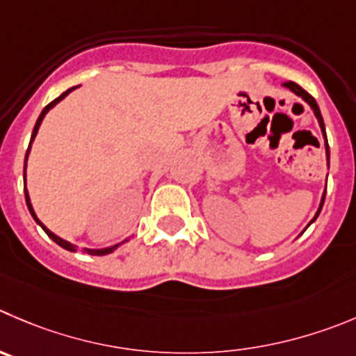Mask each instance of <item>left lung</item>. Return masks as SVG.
Masks as SVG:
<instances>
[{"mask_svg": "<svg viewBox=\"0 0 356 356\" xmlns=\"http://www.w3.org/2000/svg\"><path fill=\"white\" fill-rule=\"evenodd\" d=\"M283 87H286V89H290L292 90L293 94H297V96L299 97H302L304 101H306L307 104H309L311 106V110L314 111V117L318 118V124H320V129H321V134H323V138H325V152H327V162H328V159H330V152H328V143H327V133H325V124H323V117H321V113H320V108H318V104H316V101H314V97L311 96V94H307L306 90L302 89V87L300 86H297L296 82H285L283 83ZM323 202H325V192H323V197H321V202H320V208H318V211H316V215H314V218L311 220L309 222V225L311 223L314 222V220L318 218V215H320V211H321V208H323Z\"/></svg>", "mask_w": 356, "mask_h": 356, "instance_id": "8db88e82", "label": "left lung"}]
</instances>
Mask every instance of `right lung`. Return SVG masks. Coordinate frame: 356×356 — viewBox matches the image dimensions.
I'll use <instances>...</instances> for the list:
<instances>
[{
	"mask_svg": "<svg viewBox=\"0 0 356 356\" xmlns=\"http://www.w3.org/2000/svg\"><path fill=\"white\" fill-rule=\"evenodd\" d=\"M74 89H76V87H71V89H67L66 92H63V94H60L59 97H57V99H54L52 103H49V104H47L45 108H43V111H42V113H40L38 120H36V124H35V129H33V134H31V141H29L28 152H26V161H24V194H26V204H28V209H29V213H31V216H33V218H35V222L38 223L40 227H42L43 231L47 232V236H49V238L52 239V241H56L57 245L60 246V248H64V250H70V252H76V246H74V245H71V243H67L66 239H63V238H59V236H56V234H54V232H50L49 229H47V227L43 225L42 222H40V220H38V216H36V213H35V209H33L31 199H29L28 188H26V162H28V155H29V150H31L33 140H35V138H36V134H38L40 125H42V120H43V118H45V115L49 113V110H50V108H54V106H56V104L59 103L60 99H64V97H66L67 94H70L71 90H74ZM117 248H118V245H113V246H110V248H101V250H89V248H83V252L90 253V255H108V253H111V252H113V250H117Z\"/></svg>",
	"mask_w": 356,
	"mask_h": 356,
	"instance_id": "obj_1",
	"label": "right lung"
}]
</instances>
